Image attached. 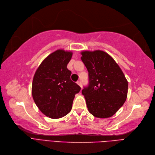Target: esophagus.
Returning <instances> with one entry per match:
<instances>
[{
  "mask_svg": "<svg viewBox=\"0 0 155 155\" xmlns=\"http://www.w3.org/2000/svg\"><path fill=\"white\" fill-rule=\"evenodd\" d=\"M77 84L78 85V86L82 88V82H81V81H78L77 82Z\"/></svg>",
  "mask_w": 155,
  "mask_h": 155,
  "instance_id": "34e87169",
  "label": "esophagus"
}]
</instances>
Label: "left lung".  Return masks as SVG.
<instances>
[{
	"mask_svg": "<svg viewBox=\"0 0 155 155\" xmlns=\"http://www.w3.org/2000/svg\"><path fill=\"white\" fill-rule=\"evenodd\" d=\"M81 59L88 71L89 84L84 95L89 112L97 118H109L126 101L128 82L118 65L107 53L85 51Z\"/></svg>",
	"mask_w": 155,
	"mask_h": 155,
	"instance_id": "1",
	"label": "left lung"
}]
</instances>
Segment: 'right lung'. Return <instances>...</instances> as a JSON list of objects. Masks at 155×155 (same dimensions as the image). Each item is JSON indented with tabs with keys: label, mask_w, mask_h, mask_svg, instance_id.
Returning <instances> with one entry per match:
<instances>
[{
	"label": "right lung",
	"mask_w": 155,
	"mask_h": 155,
	"mask_svg": "<svg viewBox=\"0 0 155 155\" xmlns=\"http://www.w3.org/2000/svg\"><path fill=\"white\" fill-rule=\"evenodd\" d=\"M72 52L58 49L41 64L32 83L34 102L43 114L51 118H60L71 111L74 95L81 87L71 78L67 68Z\"/></svg>",
	"instance_id": "obj_1"
}]
</instances>
